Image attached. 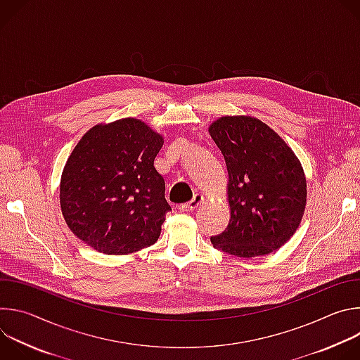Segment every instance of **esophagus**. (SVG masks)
<instances>
[{"label":"esophagus","instance_id":"1","mask_svg":"<svg viewBox=\"0 0 360 360\" xmlns=\"http://www.w3.org/2000/svg\"><path fill=\"white\" fill-rule=\"evenodd\" d=\"M203 202V196L202 195H195L193 198H192V200L191 202H188V203H182V205H179L178 207V210L181 211V212H188V211H193V210H196L199 205Z\"/></svg>","mask_w":360,"mask_h":360}]
</instances>
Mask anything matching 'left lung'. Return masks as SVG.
<instances>
[{
	"mask_svg": "<svg viewBox=\"0 0 360 360\" xmlns=\"http://www.w3.org/2000/svg\"><path fill=\"white\" fill-rule=\"evenodd\" d=\"M210 134L226 162L228 228L212 245L239 258L268 255L297 229L306 205L303 168L286 142L262 121L222 117Z\"/></svg>",
	"mask_w": 360,
	"mask_h": 360,
	"instance_id": "1",
	"label": "left lung"
}]
</instances>
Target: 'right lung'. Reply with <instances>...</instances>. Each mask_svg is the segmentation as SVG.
Segmentation results:
<instances>
[{"mask_svg":"<svg viewBox=\"0 0 360 360\" xmlns=\"http://www.w3.org/2000/svg\"><path fill=\"white\" fill-rule=\"evenodd\" d=\"M164 139L135 118L95 125L77 143L61 176L68 228L95 250L128 255L153 245L167 212L165 181L153 167Z\"/></svg>","mask_w":360,"mask_h":360,"instance_id":"right-lung-1","label":"right lung"}]
</instances>
